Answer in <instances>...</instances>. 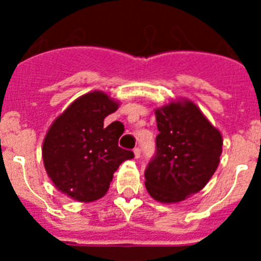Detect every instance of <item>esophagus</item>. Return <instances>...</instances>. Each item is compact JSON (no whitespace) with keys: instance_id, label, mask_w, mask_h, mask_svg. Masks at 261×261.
<instances>
[{"instance_id":"obj_1","label":"esophagus","mask_w":261,"mask_h":261,"mask_svg":"<svg viewBox=\"0 0 261 261\" xmlns=\"http://www.w3.org/2000/svg\"><path fill=\"white\" fill-rule=\"evenodd\" d=\"M133 153H135V156L136 158H140L141 156V150H140V147H136L135 150H133Z\"/></svg>"}]
</instances>
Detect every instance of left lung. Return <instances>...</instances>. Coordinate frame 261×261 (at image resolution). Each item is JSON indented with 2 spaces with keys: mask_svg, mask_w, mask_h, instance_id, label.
<instances>
[{
  "mask_svg": "<svg viewBox=\"0 0 261 261\" xmlns=\"http://www.w3.org/2000/svg\"><path fill=\"white\" fill-rule=\"evenodd\" d=\"M154 112L159 135L145 187L155 201L176 204L211 180L220 165L222 135L190 99L171 100Z\"/></svg>",
  "mask_w": 261,
  "mask_h": 261,
  "instance_id": "8db88e82",
  "label": "left lung"
}]
</instances>
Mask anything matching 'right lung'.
<instances>
[{
  "instance_id": "1",
  "label": "right lung",
  "mask_w": 261,
  "mask_h": 261,
  "mask_svg": "<svg viewBox=\"0 0 261 261\" xmlns=\"http://www.w3.org/2000/svg\"><path fill=\"white\" fill-rule=\"evenodd\" d=\"M119 108V100L105 91L81 95L55 119L43 141L45 171L60 192L80 202L107 193L114 172L133 151L119 147L124 125L105 126V119Z\"/></svg>"
}]
</instances>
